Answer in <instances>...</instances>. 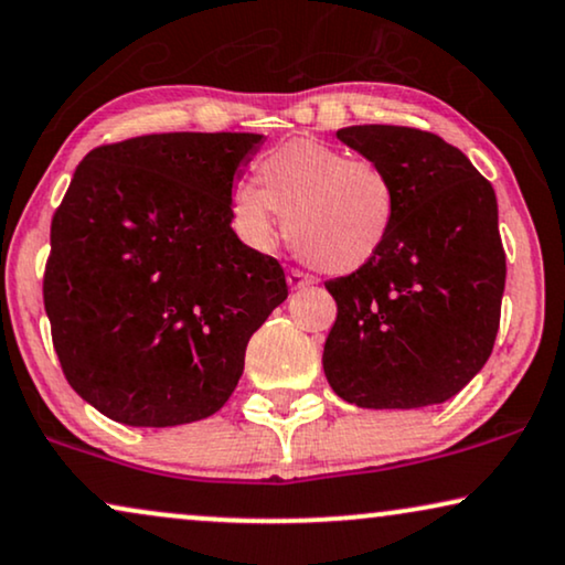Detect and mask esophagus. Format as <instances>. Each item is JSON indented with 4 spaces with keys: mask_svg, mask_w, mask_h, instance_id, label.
Instances as JSON below:
<instances>
[{
    "mask_svg": "<svg viewBox=\"0 0 565 565\" xmlns=\"http://www.w3.org/2000/svg\"><path fill=\"white\" fill-rule=\"evenodd\" d=\"M287 281H289V287L295 289V291H299V289H307V287H312V276H307V274H302V270H297V268H291L289 270V276H287Z\"/></svg>",
    "mask_w": 565,
    "mask_h": 565,
    "instance_id": "1",
    "label": "esophagus"
}]
</instances>
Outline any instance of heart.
Wrapping results in <instances>:
<instances>
[{
	"label": "heart",
	"mask_w": 565,
	"mask_h": 565,
	"mask_svg": "<svg viewBox=\"0 0 565 565\" xmlns=\"http://www.w3.org/2000/svg\"><path fill=\"white\" fill-rule=\"evenodd\" d=\"M258 183L237 185L230 216L239 237L270 247L287 237L307 266L330 276L356 274L377 258L397 220V188L370 157H349L318 139H291L258 162Z\"/></svg>",
	"instance_id": "b5f03b06"
}]
</instances>
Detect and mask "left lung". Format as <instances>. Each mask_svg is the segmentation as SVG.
Wrapping results in <instances>:
<instances>
[{
    "label": "left lung",
    "mask_w": 565,
    "mask_h": 565,
    "mask_svg": "<svg viewBox=\"0 0 565 565\" xmlns=\"http://www.w3.org/2000/svg\"><path fill=\"white\" fill-rule=\"evenodd\" d=\"M338 139L397 188L393 235L370 266L333 278L322 370L359 408H424L460 393L491 356L507 255L493 185L460 149L405 126H345Z\"/></svg>",
    "instance_id": "obj_1"
}]
</instances>
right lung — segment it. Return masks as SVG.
Masks as SVG:
<instances>
[{"label":"right lung","instance_id":"right-lung-1","mask_svg":"<svg viewBox=\"0 0 565 565\" xmlns=\"http://www.w3.org/2000/svg\"><path fill=\"white\" fill-rule=\"evenodd\" d=\"M263 134H149L89 152L51 222L43 305L82 401L126 426L214 416L250 335L289 297L232 230Z\"/></svg>","mask_w":565,"mask_h":565}]
</instances>
